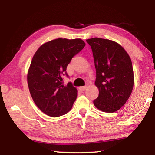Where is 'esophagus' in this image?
<instances>
[{
	"label": "esophagus",
	"instance_id": "1",
	"mask_svg": "<svg viewBox=\"0 0 155 155\" xmlns=\"http://www.w3.org/2000/svg\"><path fill=\"white\" fill-rule=\"evenodd\" d=\"M86 88H87V87H86V86H83V87H79V90L81 91H85L86 90Z\"/></svg>",
	"mask_w": 155,
	"mask_h": 155
}]
</instances>
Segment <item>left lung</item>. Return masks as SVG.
Instances as JSON below:
<instances>
[{"label":"left lung","mask_w":155,"mask_h":155,"mask_svg":"<svg viewBox=\"0 0 155 155\" xmlns=\"http://www.w3.org/2000/svg\"><path fill=\"white\" fill-rule=\"evenodd\" d=\"M86 41L92 50L95 85L99 90L94 104L102 111L114 113L124 105L132 92L134 74L131 59L124 48L114 41L98 38Z\"/></svg>","instance_id":"left-lung-1"}]
</instances>
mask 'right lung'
<instances>
[{"label": "right lung", "instance_id": "obj_1", "mask_svg": "<svg viewBox=\"0 0 155 155\" xmlns=\"http://www.w3.org/2000/svg\"><path fill=\"white\" fill-rule=\"evenodd\" d=\"M85 43L81 39L58 38L42 44L35 52L27 74L28 89L34 103L51 117L64 115L72 109L78 91L72 83L64 85L62 76L73 57Z\"/></svg>", "mask_w": 155, "mask_h": 155}]
</instances>
